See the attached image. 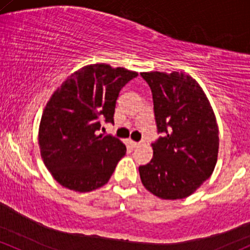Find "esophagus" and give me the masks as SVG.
Segmentation results:
<instances>
[{
    "label": "esophagus",
    "mask_w": 250,
    "mask_h": 250,
    "mask_svg": "<svg viewBox=\"0 0 250 250\" xmlns=\"http://www.w3.org/2000/svg\"><path fill=\"white\" fill-rule=\"evenodd\" d=\"M130 145H131V146H133L134 148H135V147H139L141 144H140V142H136V141H131V140H130Z\"/></svg>",
    "instance_id": "esophagus-1"
}]
</instances>
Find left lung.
<instances>
[{
  "label": "left lung",
  "mask_w": 250,
  "mask_h": 250,
  "mask_svg": "<svg viewBox=\"0 0 250 250\" xmlns=\"http://www.w3.org/2000/svg\"><path fill=\"white\" fill-rule=\"evenodd\" d=\"M152 90L158 133L153 158L140 166L145 188L161 199H182L209 179L217 163L218 127L199 84L183 72H142Z\"/></svg>",
  "instance_id": "8db88e82"
}]
</instances>
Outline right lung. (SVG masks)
I'll list each match as a JSON object with an SVG mask.
<instances>
[{"label": "right lung", "mask_w": 250, "mask_h": 250, "mask_svg": "<svg viewBox=\"0 0 250 250\" xmlns=\"http://www.w3.org/2000/svg\"><path fill=\"white\" fill-rule=\"evenodd\" d=\"M138 72L92 64L72 73L46 104L39 127L41 158L64 188L89 192L105 185L127 148L97 135L101 121L114 123L121 89Z\"/></svg>", "instance_id": "1"}]
</instances>
